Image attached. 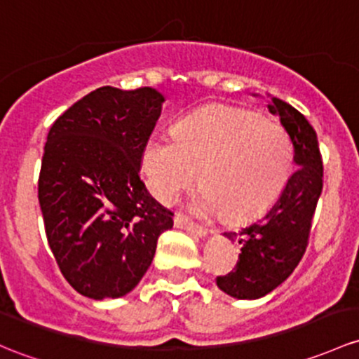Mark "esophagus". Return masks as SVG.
I'll use <instances>...</instances> for the list:
<instances>
[{"label": "esophagus", "mask_w": 359, "mask_h": 359, "mask_svg": "<svg viewBox=\"0 0 359 359\" xmlns=\"http://www.w3.org/2000/svg\"><path fill=\"white\" fill-rule=\"evenodd\" d=\"M173 224H175L177 229H186L187 232L194 233V236H199V237H205L206 233H208V229L201 227V225H196L192 224L187 217H184L182 213H177L175 218H173Z\"/></svg>", "instance_id": "esophagus-1"}]
</instances>
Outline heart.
<instances>
[{"instance_id":"heart-1","label":"heart","mask_w":359,"mask_h":359,"mask_svg":"<svg viewBox=\"0 0 359 359\" xmlns=\"http://www.w3.org/2000/svg\"><path fill=\"white\" fill-rule=\"evenodd\" d=\"M294 151L284 127L259 113L211 104L180 120L173 135H153L142 153L151 194L172 203L198 177L201 213L244 220L269 210L287 186Z\"/></svg>"}]
</instances>
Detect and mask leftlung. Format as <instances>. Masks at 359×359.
I'll return each instance as SVG.
<instances>
[{
  "mask_svg": "<svg viewBox=\"0 0 359 359\" xmlns=\"http://www.w3.org/2000/svg\"><path fill=\"white\" fill-rule=\"evenodd\" d=\"M269 110L280 118L294 148L296 172L277 201L259 220L236 232H224L241 244L233 271L217 277V285L237 299H258L292 273L308 246L311 220L323 187V163L316 132L303 113L278 97Z\"/></svg>",
  "mask_w": 359,
  "mask_h": 359,
  "instance_id": "left-lung-1",
  "label": "left lung"
}]
</instances>
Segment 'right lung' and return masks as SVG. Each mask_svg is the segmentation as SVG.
<instances>
[{
    "mask_svg": "<svg viewBox=\"0 0 359 359\" xmlns=\"http://www.w3.org/2000/svg\"><path fill=\"white\" fill-rule=\"evenodd\" d=\"M153 88L104 86L56 118L39 173V205L67 282L90 299L122 297L144 277L158 237L173 227L139 177L161 115Z\"/></svg>",
    "mask_w": 359,
    "mask_h": 359,
    "instance_id": "right-lung-1",
    "label": "right lung"
}]
</instances>
